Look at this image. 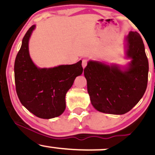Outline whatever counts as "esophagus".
<instances>
[{
  "label": "esophagus",
  "instance_id": "34e87169",
  "mask_svg": "<svg viewBox=\"0 0 155 155\" xmlns=\"http://www.w3.org/2000/svg\"><path fill=\"white\" fill-rule=\"evenodd\" d=\"M87 59H83L82 61V68H85V67L87 66Z\"/></svg>",
  "mask_w": 155,
  "mask_h": 155
}]
</instances>
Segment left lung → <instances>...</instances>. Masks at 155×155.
Segmentation results:
<instances>
[{
	"mask_svg": "<svg viewBox=\"0 0 155 155\" xmlns=\"http://www.w3.org/2000/svg\"><path fill=\"white\" fill-rule=\"evenodd\" d=\"M127 42V54L132 61L126 70L91 61L84 69L91 102L101 112L125 114L137 105L146 90L148 61L143 39L138 32L130 31Z\"/></svg>",
	"mask_w": 155,
	"mask_h": 155,
	"instance_id": "1",
	"label": "left lung"
}]
</instances>
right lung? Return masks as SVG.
I'll list each match as a JSON object with an SVG mask.
<instances>
[{
	"label": "right lung",
	"instance_id": "obj_1",
	"mask_svg": "<svg viewBox=\"0 0 155 155\" xmlns=\"http://www.w3.org/2000/svg\"><path fill=\"white\" fill-rule=\"evenodd\" d=\"M34 28L32 25L28 30L15 58V90L20 102L28 110L38 118L48 119L63 113L67 92L83 68L82 61L54 68H37L28 51V40Z\"/></svg>",
	"mask_w": 155,
	"mask_h": 155
}]
</instances>
